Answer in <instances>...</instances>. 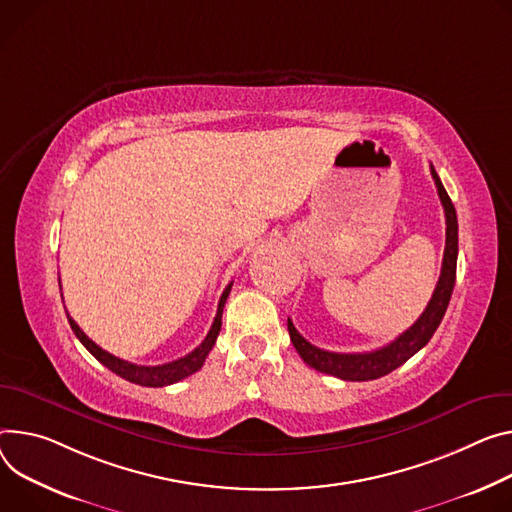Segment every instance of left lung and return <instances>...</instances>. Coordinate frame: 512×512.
Here are the masks:
<instances>
[{"instance_id": "obj_1", "label": "left lung", "mask_w": 512, "mask_h": 512, "mask_svg": "<svg viewBox=\"0 0 512 512\" xmlns=\"http://www.w3.org/2000/svg\"><path fill=\"white\" fill-rule=\"evenodd\" d=\"M431 175L435 179L437 192L445 210V253H443V265L437 288L433 292V298L429 300L425 312L418 316V320L412 324L408 331H404L400 337H396L392 343H388L382 349L369 351V353H333L324 351L308 343L288 318V331L290 339L310 367H314L320 374H329L335 378H341L345 382H367L378 380L396 367H400L404 361H408L414 353L421 351L437 331L441 324L445 310L451 300V292L455 286V269H457V214L451 204V198L447 196L443 183L431 165Z\"/></svg>"}]
</instances>
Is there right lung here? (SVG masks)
Returning a JSON list of instances; mask_svg holds the SVG:
<instances>
[{"mask_svg":"<svg viewBox=\"0 0 512 512\" xmlns=\"http://www.w3.org/2000/svg\"><path fill=\"white\" fill-rule=\"evenodd\" d=\"M230 288H232V282L224 288L222 296H220V302H218V310H216V316H214V322L212 327L206 335V339L200 343V347H196L192 353H188L181 359H175V361H169V363H163V365H136V363H130V361H124L120 357H114L112 353L104 351L100 345H96L94 341H91L79 327L77 322L67 314L69 318V324L71 329L75 333V337L83 343V347L94 355L100 363H104L110 371H114L116 376L132 382V384H138V386H149V388H163V386H169V384H175L183 378H188L192 374H196V371L204 365L208 353L212 351L216 339H218V333H220V327H222V310H224V304H226V298L230 294Z\"/></svg>","mask_w":512,"mask_h":512,"instance_id":"add662e5","label":"right lung"}]
</instances>
